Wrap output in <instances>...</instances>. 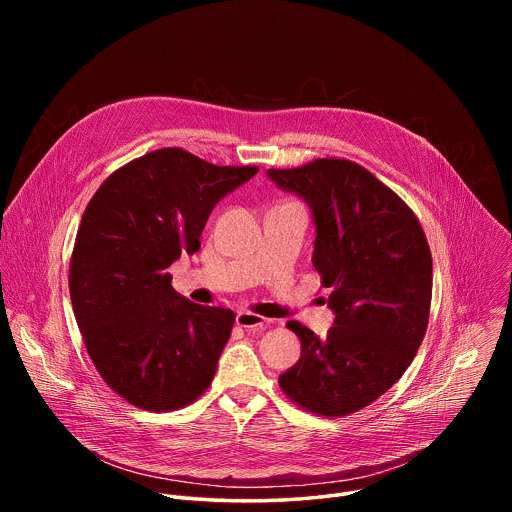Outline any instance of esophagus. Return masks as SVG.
<instances>
[{
	"instance_id": "obj_1",
	"label": "esophagus",
	"mask_w": 512,
	"mask_h": 512,
	"mask_svg": "<svg viewBox=\"0 0 512 512\" xmlns=\"http://www.w3.org/2000/svg\"><path fill=\"white\" fill-rule=\"evenodd\" d=\"M269 320L259 316V314H253V312H247V310H241L237 314V326L239 328H245V330H263L267 328Z\"/></svg>"
}]
</instances>
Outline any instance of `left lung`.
<instances>
[{"label":"left lung","mask_w":512,"mask_h":512,"mask_svg":"<svg viewBox=\"0 0 512 512\" xmlns=\"http://www.w3.org/2000/svg\"><path fill=\"white\" fill-rule=\"evenodd\" d=\"M267 178L310 206L312 263L332 287L328 308L334 312L324 338L287 322L302 340V356L279 375V385L312 413H354L401 379L425 336L427 239L409 206L354 162L322 158L294 170L271 168Z\"/></svg>","instance_id":"1"}]
</instances>
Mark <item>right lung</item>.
<instances>
[{"label": "right lung", "mask_w": 512, "mask_h": 512, "mask_svg": "<svg viewBox=\"0 0 512 512\" xmlns=\"http://www.w3.org/2000/svg\"><path fill=\"white\" fill-rule=\"evenodd\" d=\"M257 172L164 148L113 172L91 198L70 300L97 371L131 405L174 411L208 389L235 314L182 298L168 267L200 249L212 208Z\"/></svg>", "instance_id": "right-lung-1"}]
</instances>
